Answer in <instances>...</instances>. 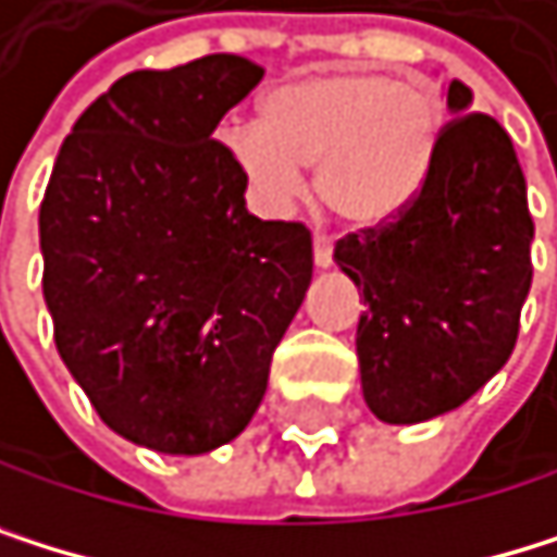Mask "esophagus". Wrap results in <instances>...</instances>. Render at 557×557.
I'll list each match as a JSON object with an SVG mask.
<instances>
[{"label":"esophagus","mask_w":557,"mask_h":557,"mask_svg":"<svg viewBox=\"0 0 557 557\" xmlns=\"http://www.w3.org/2000/svg\"><path fill=\"white\" fill-rule=\"evenodd\" d=\"M312 256H315V269H329L332 265V238L329 235H315Z\"/></svg>","instance_id":"esophagus-1"}]
</instances>
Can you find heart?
I'll use <instances>...</instances> for the list:
<instances>
[{"label":"heart","mask_w":557,"mask_h":557,"mask_svg":"<svg viewBox=\"0 0 557 557\" xmlns=\"http://www.w3.org/2000/svg\"><path fill=\"white\" fill-rule=\"evenodd\" d=\"M442 102L422 82L335 69L278 82L259 125H232L225 149L262 209H282L315 165V191L338 219L372 228L422 191L438 143Z\"/></svg>","instance_id":"b5f03b06"}]
</instances>
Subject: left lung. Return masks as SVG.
Segmentation results:
<instances>
[{
	"instance_id": "1",
	"label": "left lung",
	"mask_w": 557,
	"mask_h": 557,
	"mask_svg": "<svg viewBox=\"0 0 557 557\" xmlns=\"http://www.w3.org/2000/svg\"><path fill=\"white\" fill-rule=\"evenodd\" d=\"M451 122L395 222L348 235L335 265L366 298L355 351L379 422L419 425L465 405L508 361L532 288L528 188L508 132L448 82Z\"/></svg>"
}]
</instances>
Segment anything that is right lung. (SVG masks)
I'll return each mask as SVG.
<instances>
[{"instance_id": "obj_1", "label": "right lung", "mask_w": 557, "mask_h": 557, "mask_svg": "<svg viewBox=\"0 0 557 557\" xmlns=\"http://www.w3.org/2000/svg\"><path fill=\"white\" fill-rule=\"evenodd\" d=\"M262 75L228 52L122 75L65 135L39 209L65 369L115 435L162 455L245 432L312 282L309 228L248 215L212 138Z\"/></svg>"}]
</instances>
